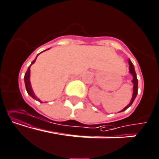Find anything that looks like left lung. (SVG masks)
<instances>
[{
  "label": "left lung",
  "instance_id": "obj_1",
  "mask_svg": "<svg viewBox=\"0 0 159 159\" xmlns=\"http://www.w3.org/2000/svg\"><path fill=\"white\" fill-rule=\"evenodd\" d=\"M129 72H130V73L133 75V76H134V79H133V80H132L133 84H134V93H133L132 99H131V101H130V102H129V105H128L126 107V108H124L123 109H122V111H125V110L127 109L129 107L131 106V105L133 104L134 101L135 100L136 97H137V90H138V80H137V74H136L134 65H133V63L131 62L130 60H129Z\"/></svg>",
  "mask_w": 159,
  "mask_h": 159
}]
</instances>
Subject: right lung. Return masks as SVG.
<instances>
[{
    "label": "right lung",
    "instance_id": "add662e5",
    "mask_svg": "<svg viewBox=\"0 0 159 159\" xmlns=\"http://www.w3.org/2000/svg\"><path fill=\"white\" fill-rule=\"evenodd\" d=\"M37 58H35V60H33V61H32L31 65H33V63L35 62L36 59H37ZM31 65H30V66H29L28 69H27L26 72H25V76H24V80H25V89H26V91H27V93H28V94L30 95V96H31L32 98H33V99L37 100V101H38L39 102H41V101H40V100L39 99V98H37V97H36V95L34 94V93H33V90H32L31 84H30V66H31Z\"/></svg>",
    "mask_w": 159,
    "mask_h": 159
}]
</instances>
